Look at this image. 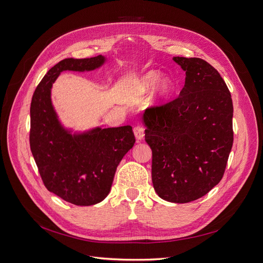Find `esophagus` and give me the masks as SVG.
Here are the masks:
<instances>
[{
  "mask_svg": "<svg viewBox=\"0 0 263 263\" xmlns=\"http://www.w3.org/2000/svg\"><path fill=\"white\" fill-rule=\"evenodd\" d=\"M134 134H135L137 139L141 140L144 137V128L141 126V125H137V126L134 127Z\"/></svg>",
  "mask_w": 263,
  "mask_h": 263,
  "instance_id": "34e87169",
  "label": "esophagus"
}]
</instances>
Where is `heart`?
I'll return each mask as SVG.
<instances>
[{
  "label": "heart",
  "mask_w": 263,
  "mask_h": 263,
  "mask_svg": "<svg viewBox=\"0 0 263 263\" xmlns=\"http://www.w3.org/2000/svg\"><path fill=\"white\" fill-rule=\"evenodd\" d=\"M160 77L159 72L157 71H149L147 72L145 76L140 81V86L143 90H149L156 84ZM173 90V83L169 79L162 80L159 84V89H158V97L160 99H166L172 92Z\"/></svg>",
  "instance_id": "1"
}]
</instances>
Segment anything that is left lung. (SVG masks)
I'll list each match as a JSON object with an SVG mask.
<instances>
[{
    "label": "left lung",
    "mask_w": 263,
    "mask_h": 263,
    "mask_svg": "<svg viewBox=\"0 0 263 263\" xmlns=\"http://www.w3.org/2000/svg\"><path fill=\"white\" fill-rule=\"evenodd\" d=\"M185 84L173 101L143 114L152 148V182L167 201L187 203L206 195L223 177L233 143V105L219 72L199 58L174 57Z\"/></svg>",
    "instance_id": "1"
}]
</instances>
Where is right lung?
<instances>
[{"label": "right lung", "mask_w": 263, "mask_h": 263, "mask_svg": "<svg viewBox=\"0 0 263 263\" xmlns=\"http://www.w3.org/2000/svg\"><path fill=\"white\" fill-rule=\"evenodd\" d=\"M105 57L64 59L50 68L31 102L30 146L46 189L67 202L93 205L108 196L118 165L136 141L129 125L70 134L51 102V87L64 70H94Z\"/></svg>", "instance_id": "add662e5"}]
</instances>
